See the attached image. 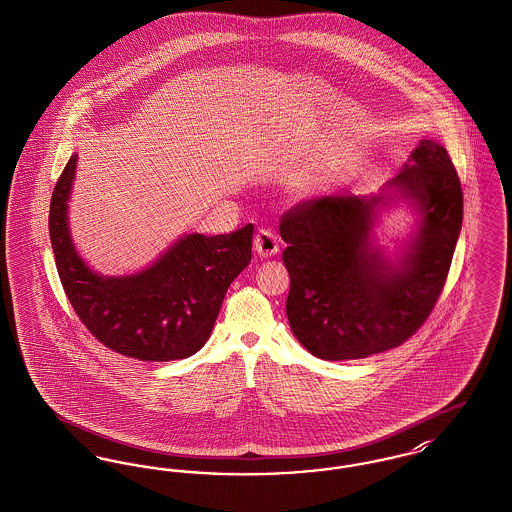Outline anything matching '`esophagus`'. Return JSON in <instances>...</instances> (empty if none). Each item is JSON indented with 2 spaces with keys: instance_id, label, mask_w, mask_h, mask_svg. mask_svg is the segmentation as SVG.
I'll return each instance as SVG.
<instances>
[{
  "instance_id": "esophagus-1",
  "label": "esophagus",
  "mask_w": 512,
  "mask_h": 512,
  "mask_svg": "<svg viewBox=\"0 0 512 512\" xmlns=\"http://www.w3.org/2000/svg\"><path fill=\"white\" fill-rule=\"evenodd\" d=\"M253 247L259 257H272L278 253V238L271 230L261 228L253 240Z\"/></svg>"
}]
</instances>
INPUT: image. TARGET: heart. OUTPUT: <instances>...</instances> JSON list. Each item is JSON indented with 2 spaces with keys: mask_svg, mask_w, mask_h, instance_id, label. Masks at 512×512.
Here are the masks:
<instances>
[{
  "mask_svg": "<svg viewBox=\"0 0 512 512\" xmlns=\"http://www.w3.org/2000/svg\"><path fill=\"white\" fill-rule=\"evenodd\" d=\"M317 180H305L303 183H301V191L303 193H311V191H315L317 189Z\"/></svg>",
  "mask_w": 512,
  "mask_h": 512,
  "instance_id": "1",
  "label": "heart"
}]
</instances>
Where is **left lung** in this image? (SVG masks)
Wrapping results in <instances>:
<instances>
[{
	"instance_id": "1",
	"label": "left lung",
	"mask_w": 512,
	"mask_h": 512,
	"mask_svg": "<svg viewBox=\"0 0 512 512\" xmlns=\"http://www.w3.org/2000/svg\"><path fill=\"white\" fill-rule=\"evenodd\" d=\"M385 187L371 197L305 201L282 216L286 315L301 346L321 360H361L400 346L425 323L445 286L462 228V187L449 152L423 139ZM396 194L415 203L421 222L392 262L370 230L378 207Z\"/></svg>"
}]
</instances>
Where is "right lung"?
<instances>
[{
    "mask_svg": "<svg viewBox=\"0 0 512 512\" xmlns=\"http://www.w3.org/2000/svg\"><path fill=\"white\" fill-rule=\"evenodd\" d=\"M73 154L50 203V240L61 286L83 325L106 348L141 361L183 360L211 336L222 300L251 261L253 224L232 234H187L151 267L102 276L79 257L67 226Z\"/></svg>",
    "mask_w": 512,
    "mask_h": 512,
    "instance_id": "obj_1",
    "label": "right lung"
}]
</instances>
